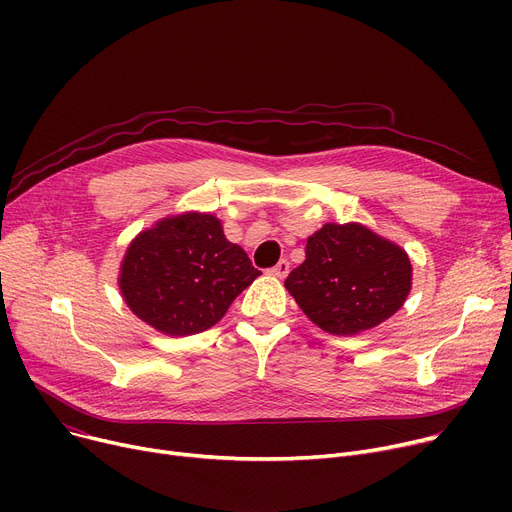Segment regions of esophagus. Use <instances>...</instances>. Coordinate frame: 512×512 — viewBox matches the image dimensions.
Listing matches in <instances>:
<instances>
[{
	"mask_svg": "<svg viewBox=\"0 0 512 512\" xmlns=\"http://www.w3.org/2000/svg\"><path fill=\"white\" fill-rule=\"evenodd\" d=\"M288 272H290V263H288V259H280L272 270H270V274L272 276H278V278H286L288 276Z\"/></svg>",
	"mask_w": 512,
	"mask_h": 512,
	"instance_id": "34e87169",
	"label": "esophagus"
}]
</instances>
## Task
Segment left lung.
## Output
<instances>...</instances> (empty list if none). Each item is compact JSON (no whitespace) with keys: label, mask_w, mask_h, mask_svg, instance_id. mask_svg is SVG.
Masks as SVG:
<instances>
[{"label":"left lung","mask_w":512,"mask_h":512,"mask_svg":"<svg viewBox=\"0 0 512 512\" xmlns=\"http://www.w3.org/2000/svg\"><path fill=\"white\" fill-rule=\"evenodd\" d=\"M409 255L361 224H326L307 238L305 261L284 282L317 328L355 336L380 326L411 292Z\"/></svg>","instance_id":"obj_1"}]
</instances>
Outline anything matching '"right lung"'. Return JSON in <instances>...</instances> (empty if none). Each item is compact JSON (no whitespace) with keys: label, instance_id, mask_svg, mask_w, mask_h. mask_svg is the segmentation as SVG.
I'll use <instances>...</instances> for the list:
<instances>
[{"label":"right lung","instance_id":"add662e5","mask_svg":"<svg viewBox=\"0 0 512 512\" xmlns=\"http://www.w3.org/2000/svg\"><path fill=\"white\" fill-rule=\"evenodd\" d=\"M261 276L249 255L224 236L211 213L159 220L130 242L120 290L130 311L166 336L215 326L238 294Z\"/></svg>","mask_w":512,"mask_h":512}]
</instances>
